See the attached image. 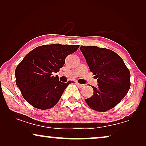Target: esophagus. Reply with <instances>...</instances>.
Listing matches in <instances>:
<instances>
[{"label": "esophagus", "instance_id": "obj_1", "mask_svg": "<svg viewBox=\"0 0 146 146\" xmlns=\"http://www.w3.org/2000/svg\"><path fill=\"white\" fill-rule=\"evenodd\" d=\"M76 85L79 88H83L84 86V84H79V83H78V82H76Z\"/></svg>", "mask_w": 146, "mask_h": 146}]
</instances>
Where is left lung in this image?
<instances>
[{
  "mask_svg": "<svg viewBox=\"0 0 146 146\" xmlns=\"http://www.w3.org/2000/svg\"><path fill=\"white\" fill-rule=\"evenodd\" d=\"M90 70L97 79L92 96L85 99L91 109L105 112L114 108L130 88V72L119 56L111 50L95 46L80 48Z\"/></svg>",
  "mask_w": 146,
  "mask_h": 146,
  "instance_id": "left-lung-1",
  "label": "left lung"
}]
</instances>
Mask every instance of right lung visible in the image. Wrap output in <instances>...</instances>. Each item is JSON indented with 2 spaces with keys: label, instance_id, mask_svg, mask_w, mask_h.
<instances>
[{
  "label": "right lung",
  "instance_id": "obj_1",
  "mask_svg": "<svg viewBox=\"0 0 146 146\" xmlns=\"http://www.w3.org/2000/svg\"><path fill=\"white\" fill-rule=\"evenodd\" d=\"M79 45L53 44L40 46L28 53L15 70L16 84L26 101L37 109L52 108L71 83L54 77L65 63L67 56L75 52Z\"/></svg>",
  "mask_w": 146,
  "mask_h": 146
}]
</instances>
